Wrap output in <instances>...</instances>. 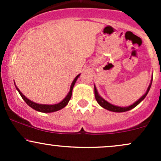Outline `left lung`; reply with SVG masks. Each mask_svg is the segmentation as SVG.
<instances>
[{"label":"left lung","mask_w":161,"mask_h":161,"mask_svg":"<svg viewBox=\"0 0 161 161\" xmlns=\"http://www.w3.org/2000/svg\"><path fill=\"white\" fill-rule=\"evenodd\" d=\"M151 83H152V79H151L150 85H149L148 88H147V91H146L145 95L142 96V97H140V98L138 99L137 101H136V102H135L133 104L130 105V106H129V107H123V108H122V107L115 106V105L111 104H110V103L108 102V101H105V100L103 98V97H101V96L99 95L98 92H97V88H96V87L95 86V99H96V101H97V102L99 104L100 106H101L103 108L106 109V110H110V111H113V112H118V113L128 111V110H131V109L136 108V107L137 106V105L139 104V103L141 102V101H142L144 99H145V97H146V95H147V93H148L149 90H150L151 86Z\"/></svg>","instance_id":"1"}]
</instances>
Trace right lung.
<instances>
[{"label": "right lung", "mask_w": 161, "mask_h": 161, "mask_svg": "<svg viewBox=\"0 0 161 161\" xmlns=\"http://www.w3.org/2000/svg\"><path fill=\"white\" fill-rule=\"evenodd\" d=\"M79 75H80V74H79L78 75H77V76L74 79V80L73 81V82H72V84H71V86H70V89H69V93H68V95L66 96L65 98L62 101H60V103H58V104H37V103L33 102V101H30L29 99H28L25 95H23V93L19 91V89L16 86V85H15V86H16V89H17V91L19 92V95H21L22 98L25 101V102L26 103V104L29 105V107H31L32 109L37 110V111L42 112V113H51V112L57 111V110H61L62 108H64V107H66V105H67L68 102H69L70 98H71L72 92H73V87H74L75 83V82H76L77 79H78Z\"/></svg>", "instance_id": "add662e5"}]
</instances>
